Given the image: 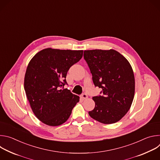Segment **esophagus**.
<instances>
[{
  "instance_id": "34e87169",
  "label": "esophagus",
  "mask_w": 160,
  "mask_h": 160,
  "mask_svg": "<svg viewBox=\"0 0 160 160\" xmlns=\"http://www.w3.org/2000/svg\"><path fill=\"white\" fill-rule=\"evenodd\" d=\"M81 97H82V98L83 99H86L88 98V96H87L86 94H82V96H81Z\"/></svg>"
}]
</instances>
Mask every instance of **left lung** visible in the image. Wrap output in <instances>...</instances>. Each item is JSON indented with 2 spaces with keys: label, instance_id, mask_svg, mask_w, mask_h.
Wrapping results in <instances>:
<instances>
[{
  "label": "left lung",
  "instance_id": "1",
  "mask_svg": "<svg viewBox=\"0 0 160 160\" xmlns=\"http://www.w3.org/2000/svg\"><path fill=\"white\" fill-rule=\"evenodd\" d=\"M86 61L96 87L101 96H94L91 118L104 124L120 120L130 109L135 93V78L128 60L115 50L84 51Z\"/></svg>",
  "mask_w": 160,
  "mask_h": 160
}]
</instances>
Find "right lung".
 Here are the masks:
<instances>
[{
  "mask_svg": "<svg viewBox=\"0 0 160 160\" xmlns=\"http://www.w3.org/2000/svg\"><path fill=\"white\" fill-rule=\"evenodd\" d=\"M83 56V51L43 49L30 60L25 76L27 99L36 117L49 126L66 122L80 98L67 88L68 71Z\"/></svg>",
  "mask_w": 160,
  "mask_h": 160,
  "instance_id": "obj_1",
  "label": "right lung"
}]
</instances>
